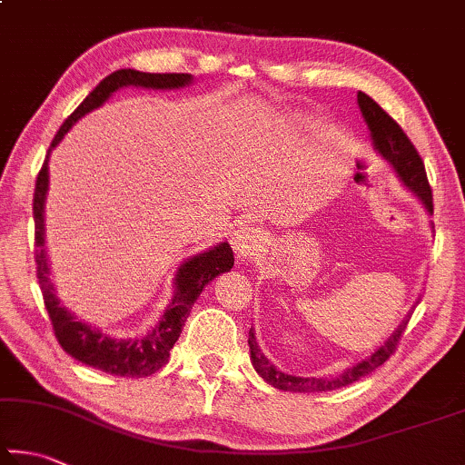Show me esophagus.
Here are the masks:
<instances>
[{
	"label": "esophagus",
	"mask_w": 465,
	"mask_h": 465,
	"mask_svg": "<svg viewBox=\"0 0 465 465\" xmlns=\"http://www.w3.org/2000/svg\"><path fill=\"white\" fill-rule=\"evenodd\" d=\"M232 246L240 260H250L264 246L262 232L254 225H240L232 235Z\"/></svg>",
	"instance_id": "obj_1"
}]
</instances>
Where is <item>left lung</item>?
<instances>
[{
    "instance_id": "1",
    "label": "left lung",
    "mask_w": 465,
    "mask_h": 465,
    "mask_svg": "<svg viewBox=\"0 0 465 465\" xmlns=\"http://www.w3.org/2000/svg\"><path fill=\"white\" fill-rule=\"evenodd\" d=\"M358 105L368 124L370 134H372L374 148L394 166V171L401 176V181L407 184V187L415 193L420 201H423V205L429 213H433V193H431V187H429L425 164L423 160H420L417 148L412 146V142L409 140L407 134H404L401 125L396 124L372 97H368L366 93L361 91L358 93ZM409 319L411 315L402 321L399 329L391 335V340H388L378 351H374L372 356L368 360H361L360 364L348 368L345 372H341L335 378H301V376H291V374L281 372V370H276L272 364H270L264 353H262L260 345L256 341V335L252 329L248 335L250 358H252V364L256 368V372L264 378L268 384L278 388V391H289V392L335 391V388H343L358 382L360 378L368 376L370 372H374L376 368L382 366L384 361L394 353L396 345H399L401 337L404 333V329H407Z\"/></svg>"
}]
</instances>
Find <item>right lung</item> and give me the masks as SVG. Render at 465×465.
<instances>
[{
    "label": "right lung",
    "instance_id": "add662e5",
    "mask_svg": "<svg viewBox=\"0 0 465 465\" xmlns=\"http://www.w3.org/2000/svg\"><path fill=\"white\" fill-rule=\"evenodd\" d=\"M193 81L187 73H140L134 69H122L115 71L105 77L99 85L93 89L85 101L74 109V112L66 117L61 130L56 132L53 144L48 148V154L42 164L36 187H34V246H36V276L38 284L42 289V299H45V307L48 311L50 323H53V331L56 335L61 348L79 360L81 364H87L91 368H97L101 372L114 374V376H125V378H144L154 374L156 370L163 368L168 358H171L173 345L179 340L183 331L184 321H187L193 305L199 299L201 291L213 281L215 276L227 272L233 266V252L230 243L222 242L219 246L211 248L203 254H197L189 258L184 264H181L179 272H176V294L171 305L164 311L163 319L150 329L146 337H138V340H114L105 333L97 331L83 321L74 319L66 311L61 301L56 299L54 286L50 284L48 278V264H46V252H45V199L48 191V156L63 136L69 132L77 120L83 115L104 105L105 101L112 97V93L117 89L136 85V87H148V89H179L189 85Z\"/></svg>",
    "mask_w": 465,
    "mask_h": 465
}]
</instances>
